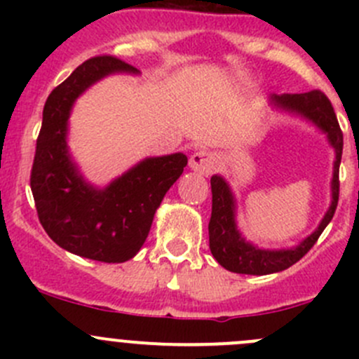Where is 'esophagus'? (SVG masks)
Instances as JSON below:
<instances>
[{"instance_id":"34e87169","label":"esophagus","mask_w":359,"mask_h":359,"mask_svg":"<svg viewBox=\"0 0 359 359\" xmlns=\"http://www.w3.org/2000/svg\"><path fill=\"white\" fill-rule=\"evenodd\" d=\"M189 166L194 172L208 175V173H212L215 170L217 156L213 153H208V151H196L194 154H191Z\"/></svg>"}]
</instances>
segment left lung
Here are the masks:
<instances>
[{
  "instance_id": "obj_1",
  "label": "left lung",
  "mask_w": 359,
  "mask_h": 359,
  "mask_svg": "<svg viewBox=\"0 0 359 359\" xmlns=\"http://www.w3.org/2000/svg\"><path fill=\"white\" fill-rule=\"evenodd\" d=\"M271 104L276 106L278 109L293 112V114L309 119L318 128L327 133L328 142L335 149L332 205L325 213L318 229L309 234L302 243L285 250H262L245 241V238L240 234L236 227V219H234L236 201H234L233 193L222 177L213 175L210 179V184H212V217H210L208 224L210 250L217 262L231 273L262 276V274L280 273V271L288 269L314 247L325 227L334 219L337 203H339V166L340 158H342L344 137L328 97L320 90H311L307 93L271 95Z\"/></svg>"
}]
</instances>
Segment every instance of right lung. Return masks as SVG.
I'll return each mask as SVG.
<instances>
[{
	"label": "right lung",
	"instance_id": "1",
	"mask_svg": "<svg viewBox=\"0 0 359 359\" xmlns=\"http://www.w3.org/2000/svg\"><path fill=\"white\" fill-rule=\"evenodd\" d=\"M114 72L139 74L116 57L100 55L76 67L52 90L31 170V191L46 234L74 255L107 264L137 255L166 191L187 165L182 153L146 158L104 189L85 182L69 156V114L88 86Z\"/></svg>",
	"mask_w": 359,
	"mask_h": 359
}]
</instances>
